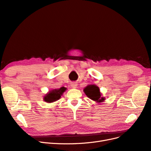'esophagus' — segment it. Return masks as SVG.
<instances>
[{
  "label": "esophagus",
  "mask_w": 151,
  "mask_h": 151,
  "mask_svg": "<svg viewBox=\"0 0 151 151\" xmlns=\"http://www.w3.org/2000/svg\"><path fill=\"white\" fill-rule=\"evenodd\" d=\"M71 86L73 88H77V83L75 82L71 83Z\"/></svg>",
  "instance_id": "34e87169"
}]
</instances>
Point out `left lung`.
<instances>
[{
  "mask_svg": "<svg viewBox=\"0 0 151 151\" xmlns=\"http://www.w3.org/2000/svg\"><path fill=\"white\" fill-rule=\"evenodd\" d=\"M83 91L87 97L99 104L105 100V97L102 96L99 88L96 85L90 84L87 86Z\"/></svg>",
  "mask_w": 151,
  "mask_h": 151,
  "instance_id": "8db88e82",
  "label": "left lung"
}]
</instances>
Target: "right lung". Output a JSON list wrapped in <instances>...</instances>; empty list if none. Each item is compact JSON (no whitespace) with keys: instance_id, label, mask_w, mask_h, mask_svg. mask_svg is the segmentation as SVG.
Instances as JSON below:
<instances>
[{"instance_id":"1","label":"right lung","mask_w":151,"mask_h":151,"mask_svg":"<svg viewBox=\"0 0 151 151\" xmlns=\"http://www.w3.org/2000/svg\"><path fill=\"white\" fill-rule=\"evenodd\" d=\"M66 90L67 88H65V87H62V88L59 89H55L51 90L46 94H45V96L43 97V100L45 102L49 103V104L56 101L59 99H60L63 92Z\"/></svg>"}]
</instances>
